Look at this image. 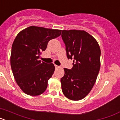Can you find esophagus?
<instances>
[{
  "label": "esophagus",
  "mask_w": 120,
  "mask_h": 120,
  "mask_svg": "<svg viewBox=\"0 0 120 120\" xmlns=\"http://www.w3.org/2000/svg\"><path fill=\"white\" fill-rule=\"evenodd\" d=\"M55 68H58L59 67L58 65H55Z\"/></svg>",
  "instance_id": "1"
}]
</instances>
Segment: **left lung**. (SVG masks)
Segmentation results:
<instances>
[{"mask_svg":"<svg viewBox=\"0 0 120 120\" xmlns=\"http://www.w3.org/2000/svg\"><path fill=\"white\" fill-rule=\"evenodd\" d=\"M61 37L67 58L73 59L71 69L64 68L62 93L68 99L80 100L87 96L96 82L101 51L95 38L84 30H64Z\"/></svg>","mask_w":120,"mask_h":120,"instance_id":"8db88e82","label":"left lung"}]
</instances>
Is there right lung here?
I'll return each mask as SVG.
<instances>
[{"instance_id": "right-lung-1", "label": "right lung", "mask_w": 120, "mask_h": 120, "mask_svg": "<svg viewBox=\"0 0 120 120\" xmlns=\"http://www.w3.org/2000/svg\"><path fill=\"white\" fill-rule=\"evenodd\" d=\"M61 33V30L32 26L15 37L11 49V67L17 83L27 95L39 96L47 88L55 66L38 59L49 41L60 36Z\"/></svg>"}]
</instances>
